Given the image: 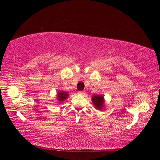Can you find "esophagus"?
I'll return each mask as SVG.
<instances>
[{"label": "esophagus", "mask_w": 160, "mask_h": 160, "mask_svg": "<svg viewBox=\"0 0 160 160\" xmlns=\"http://www.w3.org/2000/svg\"><path fill=\"white\" fill-rule=\"evenodd\" d=\"M78 94H85V92H84V91H79V92H78Z\"/></svg>", "instance_id": "34e87169"}]
</instances>
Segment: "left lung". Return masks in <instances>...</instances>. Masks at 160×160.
Returning <instances> with one entry per match:
<instances>
[{
	"label": "left lung",
	"mask_w": 160,
	"mask_h": 160,
	"mask_svg": "<svg viewBox=\"0 0 160 160\" xmlns=\"http://www.w3.org/2000/svg\"><path fill=\"white\" fill-rule=\"evenodd\" d=\"M92 101L96 109L99 110H102L103 109L104 104V97L101 95V94H94L92 97Z\"/></svg>",
	"instance_id": "obj_1"
}]
</instances>
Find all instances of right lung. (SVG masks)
<instances>
[{
  "label": "right lung",
  "instance_id": "right-lung-1",
  "mask_svg": "<svg viewBox=\"0 0 160 160\" xmlns=\"http://www.w3.org/2000/svg\"><path fill=\"white\" fill-rule=\"evenodd\" d=\"M68 97V94L66 92H63V91H60L58 92L57 94V98H58V101L60 102H63L65 99H66Z\"/></svg>",
  "mask_w": 160,
  "mask_h": 160
}]
</instances>
